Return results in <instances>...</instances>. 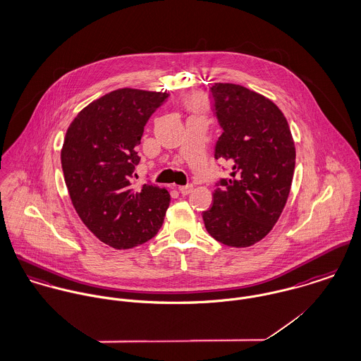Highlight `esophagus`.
Instances as JSON below:
<instances>
[{
  "label": "esophagus",
  "instance_id": "esophagus-1",
  "mask_svg": "<svg viewBox=\"0 0 361 361\" xmlns=\"http://www.w3.org/2000/svg\"><path fill=\"white\" fill-rule=\"evenodd\" d=\"M194 190V185L192 184H187V185H183V187H178V191L183 194V195H188L191 194Z\"/></svg>",
  "mask_w": 361,
  "mask_h": 361
}]
</instances>
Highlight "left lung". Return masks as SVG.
I'll list each match as a JSON object with an SVG mask.
<instances>
[{
  "label": "left lung",
  "instance_id": "obj_1",
  "mask_svg": "<svg viewBox=\"0 0 361 361\" xmlns=\"http://www.w3.org/2000/svg\"><path fill=\"white\" fill-rule=\"evenodd\" d=\"M213 111L223 128L214 158L231 166L202 213L219 242L246 247L263 240L280 219L295 170V144L279 106L238 84L216 82Z\"/></svg>",
  "mask_w": 361,
  "mask_h": 361
}]
</instances>
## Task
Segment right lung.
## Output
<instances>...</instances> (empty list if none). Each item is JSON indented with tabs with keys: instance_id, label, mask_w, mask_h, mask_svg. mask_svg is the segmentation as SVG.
Returning a JSON list of instances; mask_svg holds the SVG:
<instances>
[{
	"instance_id": "obj_1",
	"label": "right lung",
	"mask_w": 361,
	"mask_h": 361,
	"mask_svg": "<svg viewBox=\"0 0 361 361\" xmlns=\"http://www.w3.org/2000/svg\"><path fill=\"white\" fill-rule=\"evenodd\" d=\"M169 94L121 88L87 105L71 123L61 161L72 203L87 228L115 249L154 238L170 203L148 181L134 188L144 127Z\"/></svg>"
}]
</instances>
